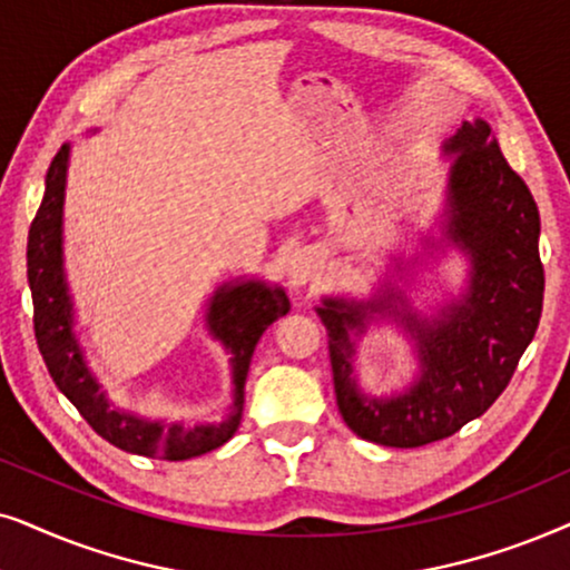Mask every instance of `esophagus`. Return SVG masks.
<instances>
[{
  "instance_id": "obj_1",
  "label": "esophagus",
  "mask_w": 570,
  "mask_h": 570,
  "mask_svg": "<svg viewBox=\"0 0 570 570\" xmlns=\"http://www.w3.org/2000/svg\"><path fill=\"white\" fill-rule=\"evenodd\" d=\"M317 276H321V261H317L309 249H299V253L292 255L289 284L294 286V289H302V286L313 284Z\"/></svg>"
}]
</instances>
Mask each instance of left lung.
<instances>
[{
    "label": "left lung",
    "mask_w": 570,
    "mask_h": 570,
    "mask_svg": "<svg viewBox=\"0 0 570 570\" xmlns=\"http://www.w3.org/2000/svg\"><path fill=\"white\" fill-rule=\"evenodd\" d=\"M449 181L412 253L391 255L367 297H323L338 412L348 430L389 449H420L488 412L532 344L542 315L540 210L484 119L461 121L443 142ZM459 252L468 281L430 314L413 305L419 276ZM396 324L413 344L415 373L391 394H367L355 346L370 324Z\"/></svg>",
    "instance_id": "1"
}]
</instances>
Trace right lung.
Segmentation results:
<instances>
[{
	"instance_id": "add662e5",
	"label": "right lung",
	"mask_w": 570,
	"mask_h": 570,
	"mask_svg": "<svg viewBox=\"0 0 570 570\" xmlns=\"http://www.w3.org/2000/svg\"><path fill=\"white\" fill-rule=\"evenodd\" d=\"M72 146L65 142L47 171L41 208L28 232V284L33 297L36 341L57 389L72 401L90 428L111 445L148 459L187 461L222 449L239 430L245 381L257 341L289 313V297L263 278H234L218 286L206 305V331L229 354L232 406L222 422H164L119 406L98 381L75 331L78 315L65 268V195Z\"/></svg>"
}]
</instances>
